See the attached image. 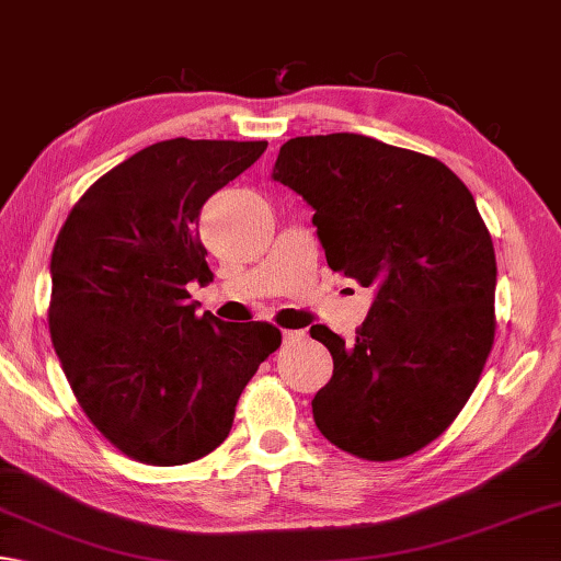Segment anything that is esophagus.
<instances>
[{"label": "esophagus", "mask_w": 561, "mask_h": 561, "mask_svg": "<svg viewBox=\"0 0 561 561\" xmlns=\"http://www.w3.org/2000/svg\"><path fill=\"white\" fill-rule=\"evenodd\" d=\"M305 336H308V334H305V330H285L283 332V342L285 344H298V342L305 340Z\"/></svg>", "instance_id": "esophagus-1"}]
</instances>
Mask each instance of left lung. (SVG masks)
I'll return each mask as SVG.
<instances>
[{"mask_svg": "<svg viewBox=\"0 0 561 561\" xmlns=\"http://www.w3.org/2000/svg\"><path fill=\"white\" fill-rule=\"evenodd\" d=\"M273 181L314 209L330 268L376 285L354 342L310 330L334 362L314 425L358 459L410 457L457 420L493 346L495 253L473 195L437 158L362 134L285 141Z\"/></svg>", "mask_w": 561, "mask_h": 561, "instance_id": "obj_1", "label": "left lung"}]
</instances>
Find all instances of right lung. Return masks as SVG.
<instances>
[{
	"label": "right lung",
	"instance_id": "obj_1",
	"mask_svg": "<svg viewBox=\"0 0 561 561\" xmlns=\"http://www.w3.org/2000/svg\"><path fill=\"white\" fill-rule=\"evenodd\" d=\"M268 141H158L72 205L50 256V342L100 435L151 467L203 459L227 439L241 390L280 346L268 322L197 314L207 283L199 209Z\"/></svg>",
	"mask_w": 561,
	"mask_h": 561
}]
</instances>
